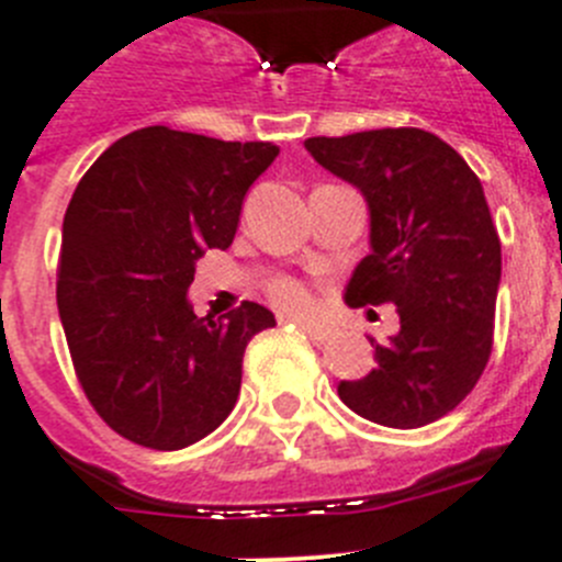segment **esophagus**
I'll return each instance as SVG.
<instances>
[{
  "mask_svg": "<svg viewBox=\"0 0 562 562\" xmlns=\"http://www.w3.org/2000/svg\"><path fill=\"white\" fill-rule=\"evenodd\" d=\"M288 322H293V325L300 327V330H305L307 336L313 338V341H327V338L333 336L330 327L325 325H316V322H307V318H300V316H288Z\"/></svg>",
  "mask_w": 562,
  "mask_h": 562,
  "instance_id": "1",
  "label": "esophagus"
}]
</instances>
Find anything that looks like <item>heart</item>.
<instances>
[{"mask_svg":"<svg viewBox=\"0 0 562 562\" xmlns=\"http://www.w3.org/2000/svg\"><path fill=\"white\" fill-rule=\"evenodd\" d=\"M269 296L274 305H280L288 313H307L313 307V291L307 282L296 277H280L269 285Z\"/></svg>","mask_w":562,"mask_h":562,"instance_id":"b5f03b06","label":"heart"}]
</instances>
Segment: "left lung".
<instances>
[{"instance_id": "8db88e82", "label": "left lung", "mask_w": 562, "mask_h": 562, "mask_svg": "<svg viewBox=\"0 0 562 562\" xmlns=\"http://www.w3.org/2000/svg\"><path fill=\"white\" fill-rule=\"evenodd\" d=\"M305 148L369 204V251L344 300L397 305L401 330L375 344L378 367L338 397L389 428H419L473 392L493 350L502 240L482 181L423 128L311 136Z\"/></svg>"}]
</instances>
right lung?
I'll list each match as a JSON object with an SVG mask.
<instances>
[{
  "mask_svg": "<svg viewBox=\"0 0 562 562\" xmlns=\"http://www.w3.org/2000/svg\"><path fill=\"white\" fill-rule=\"evenodd\" d=\"M280 148L150 125L111 145L75 187L58 257V313L75 375L111 431L154 451L229 417L246 344L274 313L244 302L195 316L187 288L229 249L240 206Z\"/></svg>",
  "mask_w": 562,
  "mask_h": 562,
  "instance_id": "obj_1",
  "label": "right lung"
}]
</instances>
